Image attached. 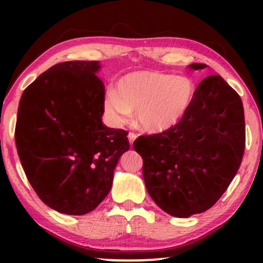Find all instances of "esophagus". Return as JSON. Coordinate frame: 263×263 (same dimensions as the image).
<instances>
[{
	"label": "esophagus",
	"instance_id": "34e87169",
	"mask_svg": "<svg viewBox=\"0 0 263 263\" xmlns=\"http://www.w3.org/2000/svg\"><path fill=\"white\" fill-rule=\"evenodd\" d=\"M137 138H138V136L136 135V133H130V135H128V141H130L131 145H133V142L136 141Z\"/></svg>",
	"mask_w": 263,
	"mask_h": 263
}]
</instances>
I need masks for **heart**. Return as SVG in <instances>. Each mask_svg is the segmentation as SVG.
<instances>
[{"mask_svg": "<svg viewBox=\"0 0 263 263\" xmlns=\"http://www.w3.org/2000/svg\"><path fill=\"white\" fill-rule=\"evenodd\" d=\"M196 96L197 87L189 78L138 70L124 75L117 89H110L104 109L116 125L125 124L138 111V121L146 132L162 133L188 117Z\"/></svg>", "mask_w": 263, "mask_h": 263, "instance_id": "obj_1", "label": "heart"}]
</instances>
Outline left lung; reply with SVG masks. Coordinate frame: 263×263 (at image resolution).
Returning <instances> with one entry per match:
<instances>
[{
	"label": "left lung",
	"mask_w": 263,
	"mask_h": 263,
	"mask_svg": "<svg viewBox=\"0 0 263 263\" xmlns=\"http://www.w3.org/2000/svg\"><path fill=\"white\" fill-rule=\"evenodd\" d=\"M245 140L241 99L220 75H210L198 84L193 109L179 126L141 136L133 146L144 161L142 175L153 201L168 215L186 218L209 210L229 188Z\"/></svg>",
	"instance_id": "8db88e82"
}]
</instances>
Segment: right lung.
Listing matches in <instances>:
<instances>
[{
	"instance_id": "right-lung-1",
	"label": "right lung",
	"mask_w": 263,
	"mask_h": 263,
	"mask_svg": "<svg viewBox=\"0 0 263 263\" xmlns=\"http://www.w3.org/2000/svg\"><path fill=\"white\" fill-rule=\"evenodd\" d=\"M99 61H66L39 75L22 94L15 140L39 198L72 216L90 212L109 194L127 133L106 127Z\"/></svg>"
}]
</instances>
